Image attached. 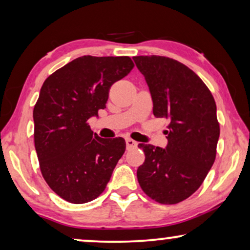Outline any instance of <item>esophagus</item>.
<instances>
[{
  "label": "esophagus",
  "instance_id": "obj_1",
  "mask_svg": "<svg viewBox=\"0 0 250 250\" xmlns=\"http://www.w3.org/2000/svg\"><path fill=\"white\" fill-rule=\"evenodd\" d=\"M136 146H138V142H135L134 140L131 139V138L126 139V148L133 149V148H135Z\"/></svg>",
  "mask_w": 250,
  "mask_h": 250
}]
</instances>
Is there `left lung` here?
I'll list each match as a JSON object with an SVG mask.
<instances>
[{
  "mask_svg": "<svg viewBox=\"0 0 250 250\" xmlns=\"http://www.w3.org/2000/svg\"><path fill=\"white\" fill-rule=\"evenodd\" d=\"M133 59L149 86L155 117L169 119L166 149L139 145L146 156L136 172L139 184L157 203L179 204L199 189L216 158V104L201 78L180 61L162 56Z\"/></svg>",
  "mask_w": 250,
  "mask_h": 250,
  "instance_id": "1",
  "label": "left lung"
}]
</instances>
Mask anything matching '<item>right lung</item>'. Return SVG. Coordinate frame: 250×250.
<instances>
[{"mask_svg": "<svg viewBox=\"0 0 250 250\" xmlns=\"http://www.w3.org/2000/svg\"><path fill=\"white\" fill-rule=\"evenodd\" d=\"M129 57L77 58L44 81L34 107L41 173L58 196L85 204L104 192L125 152V140L102 139L88 118L105 108L111 85L133 69Z\"/></svg>", "mask_w": 250, "mask_h": 250, "instance_id": "obj_1", "label": "right lung"}]
</instances>
